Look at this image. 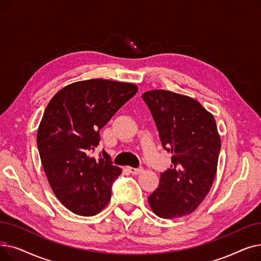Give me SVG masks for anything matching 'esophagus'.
Listing matches in <instances>:
<instances>
[{"instance_id": "34e87169", "label": "esophagus", "mask_w": 261, "mask_h": 261, "mask_svg": "<svg viewBox=\"0 0 261 261\" xmlns=\"http://www.w3.org/2000/svg\"><path fill=\"white\" fill-rule=\"evenodd\" d=\"M128 170H129V172H130V173H132V174H139V173H141V172L143 171V168H142V167H140V168L129 167V168H128Z\"/></svg>"}]
</instances>
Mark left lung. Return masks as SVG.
Returning <instances> with one entry per match:
<instances>
[{"label": "left lung", "instance_id": "left-lung-1", "mask_svg": "<svg viewBox=\"0 0 261 261\" xmlns=\"http://www.w3.org/2000/svg\"><path fill=\"white\" fill-rule=\"evenodd\" d=\"M142 98L164 149L172 154V165L148 197L150 206L164 219L189 215L207 196L216 176L221 141L215 118L197 100L170 91H149Z\"/></svg>", "mask_w": 261, "mask_h": 261}]
</instances>
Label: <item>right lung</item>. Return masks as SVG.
I'll list each match as a JSON object with an SVG mask.
<instances>
[{"label": "right lung", "mask_w": 261, "mask_h": 261, "mask_svg": "<svg viewBox=\"0 0 261 261\" xmlns=\"http://www.w3.org/2000/svg\"><path fill=\"white\" fill-rule=\"evenodd\" d=\"M138 92L127 82L90 79L60 90L47 105L37 134L42 166L55 196L80 216H94L111 199L121 169L99 145V130Z\"/></svg>", "instance_id": "right-lung-1"}]
</instances>
